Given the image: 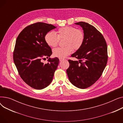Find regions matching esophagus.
<instances>
[{"label":"esophagus","instance_id":"1","mask_svg":"<svg viewBox=\"0 0 123 123\" xmlns=\"http://www.w3.org/2000/svg\"><path fill=\"white\" fill-rule=\"evenodd\" d=\"M64 59H63V58H59V61H61L62 60H64Z\"/></svg>","mask_w":123,"mask_h":123}]
</instances>
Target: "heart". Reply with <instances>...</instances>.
<instances>
[{"instance_id": "obj_1", "label": "heart", "mask_w": 123, "mask_h": 123, "mask_svg": "<svg viewBox=\"0 0 123 123\" xmlns=\"http://www.w3.org/2000/svg\"><path fill=\"white\" fill-rule=\"evenodd\" d=\"M57 35L53 31L48 32L45 36V40L49 46L56 47L59 39L65 38L64 47H59L53 50V55L55 57L64 58L71 54L73 49L75 50L80 49L85 40V34L80 29L75 27L67 26L60 28L57 30Z\"/></svg>"}]
</instances>
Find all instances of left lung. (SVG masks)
I'll return each instance as SVG.
<instances>
[{"instance_id": "left-lung-1", "label": "left lung", "mask_w": 123, "mask_h": 123, "mask_svg": "<svg viewBox=\"0 0 123 123\" xmlns=\"http://www.w3.org/2000/svg\"><path fill=\"white\" fill-rule=\"evenodd\" d=\"M83 28L85 40L82 47L71 55L79 61L68 60L69 67L66 72L73 85L86 89L101 76L108 61L106 41L104 36L93 26L84 22L75 23Z\"/></svg>"}]
</instances>
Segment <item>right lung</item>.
Returning a JSON list of instances; mask_svg holds the SVG:
<instances>
[{"label": "right lung", "mask_w": 123, "mask_h": 123, "mask_svg": "<svg viewBox=\"0 0 123 123\" xmlns=\"http://www.w3.org/2000/svg\"><path fill=\"white\" fill-rule=\"evenodd\" d=\"M55 28L52 24L36 22L24 28L16 39L13 51L14 64L24 82L35 89L41 90L50 84L59 64L57 57L49 58L46 64L41 62V59L52 53L45 36Z\"/></svg>", "instance_id": "1"}]
</instances>
